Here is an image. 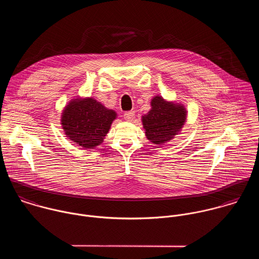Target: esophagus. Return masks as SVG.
Instances as JSON below:
<instances>
[{
    "instance_id": "1",
    "label": "esophagus",
    "mask_w": 259,
    "mask_h": 259,
    "mask_svg": "<svg viewBox=\"0 0 259 259\" xmlns=\"http://www.w3.org/2000/svg\"><path fill=\"white\" fill-rule=\"evenodd\" d=\"M135 115L136 114H135V111H125L124 114H123V117H124L125 120L132 121L135 118Z\"/></svg>"
}]
</instances>
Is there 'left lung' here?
<instances>
[{"label": "left lung", "instance_id": "8db88e82", "mask_svg": "<svg viewBox=\"0 0 259 259\" xmlns=\"http://www.w3.org/2000/svg\"><path fill=\"white\" fill-rule=\"evenodd\" d=\"M151 110L143 115L146 136L152 144L163 145L175 138L185 124L184 106L164 101L156 96L151 100Z\"/></svg>", "mask_w": 259, "mask_h": 259}]
</instances>
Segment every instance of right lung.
I'll list each match as a JSON object with an SVG mask.
<instances>
[{"mask_svg":"<svg viewBox=\"0 0 259 259\" xmlns=\"http://www.w3.org/2000/svg\"><path fill=\"white\" fill-rule=\"evenodd\" d=\"M116 112L92 98L73 100L63 111L62 126L74 145L94 148L104 142Z\"/></svg>","mask_w":259,"mask_h":259,"instance_id":"add662e5","label":"right lung"}]
</instances>
